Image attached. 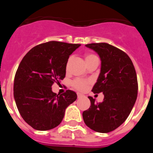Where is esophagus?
Returning <instances> with one entry per match:
<instances>
[{"label": "esophagus", "mask_w": 153, "mask_h": 153, "mask_svg": "<svg viewBox=\"0 0 153 153\" xmlns=\"http://www.w3.org/2000/svg\"><path fill=\"white\" fill-rule=\"evenodd\" d=\"M83 97V95H82L81 93H77V97H78V98H81V97Z\"/></svg>", "instance_id": "1"}]
</instances>
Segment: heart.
Wrapping results in <instances>:
<instances>
[{
  "label": "heart",
  "mask_w": 153,
  "mask_h": 153,
  "mask_svg": "<svg viewBox=\"0 0 153 153\" xmlns=\"http://www.w3.org/2000/svg\"><path fill=\"white\" fill-rule=\"evenodd\" d=\"M95 55L92 54V53H86L85 55V60H86V62L89 61L90 60H91L92 58L95 57ZM70 60H71V57L68 60V62H67V67H68V65L70 63ZM90 83V81L88 80V79H75L72 82V86L74 87L75 90H78V91L83 92L85 90H86V89L88 88L89 85Z\"/></svg>",
  "instance_id": "b5f03b06"
}]
</instances>
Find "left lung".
<instances>
[{
	"mask_svg": "<svg viewBox=\"0 0 153 153\" xmlns=\"http://www.w3.org/2000/svg\"><path fill=\"white\" fill-rule=\"evenodd\" d=\"M86 46L100 56V74L92 91L102 93L104 99L96 103L95 99L88 97L91 105L83 111V121L93 130L107 133L129 117L137 98V76L132 60L124 51L106 43Z\"/></svg>",
	"mask_w": 153,
	"mask_h": 153,
	"instance_id": "obj_1",
	"label": "left lung"
}]
</instances>
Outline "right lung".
<instances>
[{
  "label": "right lung",
  "mask_w": 153,
  "mask_h": 153,
  "mask_svg": "<svg viewBox=\"0 0 153 153\" xmlns=\"http://www.w3.org/2000/svg\"><path fill=\"white\" fill-rule=\"evenodd\" d=\"M79 46L46 42L33 47L19 64L13 97L22 118L34 129L49 130L60 125L66 108L77 98L70 90L57 95L51 86L64 79L69 56Z\"/></svg>",
  "instance_id": "right-lung-1"
}]
</instances>
